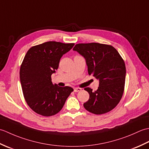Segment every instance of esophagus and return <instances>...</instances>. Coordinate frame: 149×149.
Returning a JSON list of instances; mask_svg holds the SVG:
<instances>
[{"mask_svg": "<svg viewBox=\"0 0 149 149\" xmlns=\"http://www.w3.org/2000/svg\"><path fill=\"white\" fill-rule=\"evenodd\" d=\"M74 92H79V91H81V88H74Z\"/></svg>", "mask_w": 149, "mask_h": 149, "instance_id": "esophagus-1", "label": "esophagus"}]
</instances>
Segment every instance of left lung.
Returning <instances> with one entry per match:
<instances>
[{"label":"left lung","instance_id":"8db88e82","mask_svg":"<svg viewBox=\"0 0 149 149\" xmlns=\"http://www.w3.org/2000/svg\"><path fill=\"white\" fill-rule=\"evenodd\" d=\"M73 50L86 59L88 74L99 80L96 91L84 88L90 94L89 100L83 104L84 108L95 115L111 111L124 91L126 69L121 56L113 46L99 43L76 44Z\"/></svg>","mask_w":149,"mask_h":149}]
</instances>
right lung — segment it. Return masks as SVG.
I'll return each mask as SVG.
<instances>
[{"instance_id":"add662e5","label":"right lung","mask_w":149,"mask_h":149,"mask_svg":"<svg viewBox=\"0 0 149 149\" xmlns=\"http://www.w3.org/2000/svg\"><path fill=\"white\" fill-rule=\"evenodd\" d=\"M75 45L47 42L27 52L20 69L24 99L34 112L44 116L59 113L74 91L69 86L53 84L51 75L58 68L60 59Z\"/></svg>"}]
</instances>
